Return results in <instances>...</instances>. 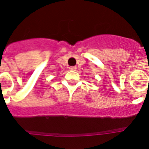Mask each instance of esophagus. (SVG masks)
<instances>
[{
	"instance_id": "obj_1",
	"label": "esophagus",
	"mask_w": 149,
	"mask_h": 149,
	"mask_svg": "<svg viewBox=\"0 0 149 149\" xmlns=\"http://www.w3.org/2000/svg\"><path fill=\"white\" fill-rule=\"evenodd\" d=\"M69 69H70V70H71V71H75V70H77V67H76V66H70Z\"/></svg>"
}]
</instances>
